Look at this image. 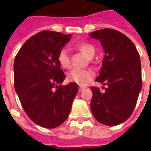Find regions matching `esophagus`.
Returning <instances> with one entry per match:
<instances>
[{"label":"esophagus","instance_id":"esophagus-1","mask_svg":"<svg viewBox=\"0 0 151 151\" xmlns=\"http://www.w3.org/2000/svg\"><path fill=\"white\" fill-rule=\"evenodd\" d=\"M84 88H85V87L80 86V87H79V88H78V90H79V92H81V91H82V90L84 89Z\"/></svg>","mask_w":151,"mask_h":151}]
</instances>
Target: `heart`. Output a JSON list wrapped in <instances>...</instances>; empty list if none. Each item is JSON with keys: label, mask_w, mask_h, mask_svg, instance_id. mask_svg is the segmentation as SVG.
<instances>
[{"label": "heart", "mask_w": 151, "mask_h": 151, "mask_svg": "<svg viewBox=\"0 0 151 151\" xmlns=\"http://www.w3.org/2000/svg\"><path fill=\"white\" fill-rule=\"evenodd\" d=\"M75 48L80 51L88 59H92L96 53L94 46L88 42H80L75 45ZM57 59L62 67L65 69L70 68V58L68 52L65 48H62L59 52ZM94 76V73L91 70H78L73 69L67 74V80L70 82L77 83L79 85H86L91 81Z\"/></svg>", "instance_id": "1"}]
</instances>
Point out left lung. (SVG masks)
I'll return each instance as SVG.
<instances>
[{
    "label": "left lung",
    "mask_w": 151,
    "mask_h": 151,
    "mask_svg": "<svg viewBox=\"0 0 151 151\" xmlns=\"http://www.w3.org/2000/svg\"><path fill=\"white\" fill-rule=\"evenodd\" d=\"M90 36L100 41L105 52L96 81L107 85L103 92L91 87L90 107L99 123L114 126L131 116L137 103L142 88L139 55L132 41L117 30L106 28Z\"/></svg>",
    "instance_id": "obj_1"
}]
</instances>
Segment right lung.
Returning a JSON list of instances; mask_svg holds the SVG:
<instances>
[{
  "instance_id": "right-lung-1",
  "label": "right lung",
  "mask_w": 151,
  "mask_h": 151,
  "mask_svg": "<svg viewBox=\"0 0 151 151\" xmlns=\"http://www.w3.org/2000/svg\"><path fill=\"white\" fill-rule=\"evenodd\" d=\"M71 34L43 30L27 40L15 58L14 85L31 121L46 129L61 125L70 112L78 85L61 84L66 75L57 56Z\"/></svg>"
}]
</instances>
